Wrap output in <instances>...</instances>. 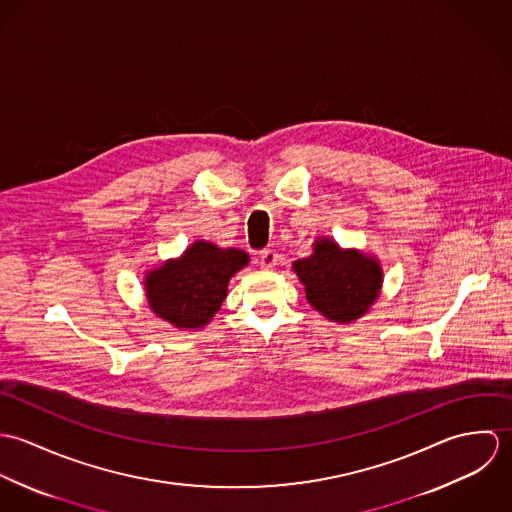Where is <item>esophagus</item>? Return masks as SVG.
<instances>
[{"mask_svg":"<svg viewBox=\"0 0 512 512\" xmlns=\"http://www.w3.org/2000/svg\"><path fill=\"white\" fill-rule=\"evenodd\" d=\"M258 262H260V266H262L264 270H274V268L278 266V262H280V254H278L276 250H264V252L260 254Z\"/></svg>","mask_w":512,"mask_h":512,"instance_id":"34e87169","label":"esophagus"}]
</instances>
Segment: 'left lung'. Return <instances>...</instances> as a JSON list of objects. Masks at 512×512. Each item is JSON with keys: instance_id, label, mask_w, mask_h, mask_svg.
I'll return each mask as SVG.
<instances>
[{"instance_id": "obj_1", "label": "left lung", "mask_w": 512, "mask_h": 512, "mask_svg": "<svg viewBox=\"0 0 512 512\" xmlns=\"http://www.w3.org/2000/svg\"><path fill=\"white\" fill-rule=\"evenodd\" d=\"M307 301L325 317L347 323L359 319L378 297L382 272L376 260L317 240L309 258L293 264Z\"/></svg>"}]
</instances>
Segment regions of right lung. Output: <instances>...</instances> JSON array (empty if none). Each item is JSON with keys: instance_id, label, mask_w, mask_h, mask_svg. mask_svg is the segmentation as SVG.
Segmentation results:
<instances>
[{"instance_id": "obj_1", "label": "right lung", "mask_w": 512, "mask_h": 512, "mask_svg": "<svg viewBox=\"0 0 512 512\" xmlns=\"http://www.w3.org/2000/svg\"><path fill=\"white\" fill-rule=\"evenodd\" d=\"M246 264L248 256L240 250L195 242L181 260L147 274L149 305L179 329L203 327L219 311L232 274Z\"/></svg>"}]
</instances>
